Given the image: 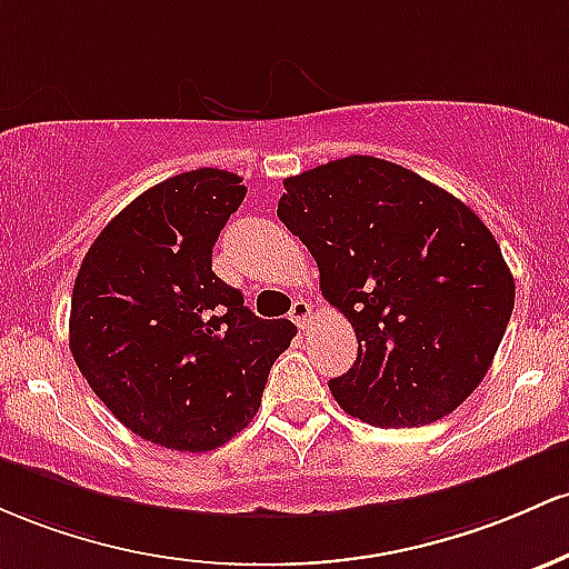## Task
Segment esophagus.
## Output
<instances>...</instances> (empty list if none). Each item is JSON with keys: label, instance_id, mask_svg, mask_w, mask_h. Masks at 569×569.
<instances>
[{"label": "esophagus", "instance_id": "esophagus-1", "mask_svg": "<svg viewBox=\"0 0 569 569\" xmlns=\"http://www.w3.org/2000/svg\"><path fill=\"white\" fill-rule=\"evenodd\" d=\"M290 319L298 325V328L306 330L311 322V303L309 301H296L290 309Z\"/></svg>", "mask_w": 569, "mask_h": 569}]
</instances>
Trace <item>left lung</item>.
Returning a JSON list of instances; mask_svg holds the SVG:
<instances>
[{
    "mask_svg": "<svg viewBox=\"0 0 569 569\" xmlns=\"http://www.w3.org/2000/svg\"><path fill=\"white\" fill-rule=\"evenodd\" d=\"M279 220L309 247L319 290L352 322L336 403L419 427L481 385L513 311V273L473 209L398 163L349 156L287 177Z\"/></svg>",
    "mask_w": 569,
    "mask_h": 569,
    "instance_id": "obj_1",
    "label": "left lung"
}]
</instances>
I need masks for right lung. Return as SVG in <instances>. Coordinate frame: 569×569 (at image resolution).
Instances as JSON below:
<instances>
[{"mask_svg":"<svg viewBox=\"0 0 569 569\" xmlns=\"http://www.w3.org/2000/svg\"><path fill=\"white\" fill-rule=\"evenodd\" d=\"M239 174L196 169L152 184L86 252L69 349L96 398L139 438L212 451L258 413L290 319H260L212 271V247L244 201Z\"/></svg>","mask_w":569,"mask_h":569,"instance_id":"1","label":"right lung"}]
</instances>
